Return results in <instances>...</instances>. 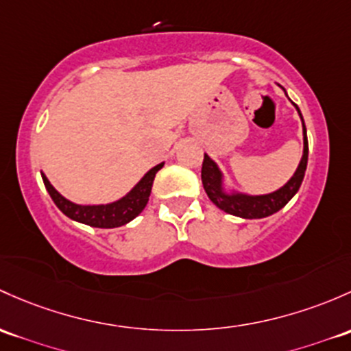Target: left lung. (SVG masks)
Segmentation results:
<instances>
[{
  "instance_id": "1",
  "label": "left lung",
  "mask_w": 351,
  "mask_h": 351,
  "mask_svg": "<svg viewBox=\"0 0 351 351\" xmlns=\"http://www.w3.org/2000/svg\"><path fill=\"white\" fill-rule=\"evenodd\" d=\"M294 108L301 116L300 108L296 104H294ZM302 143H304V149H302V158L296 173L291 176L286 185L267 195H245L237 193V191L227 193L223 190L222 171L215 165V161L208 154H205L204 165H202V183H204L206 195L220 210L230 213V215L242 217V219H264V217L279 212L298 193L302 178H304L306 166H308V136H306L304 121H302Z\"/></svg>"
}]
</instances>
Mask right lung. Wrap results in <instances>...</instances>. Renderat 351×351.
<instances>
[{
    "mask_svg": "<svg viewBox=\"0 0 351 351\" xmlns=\"http://www.w3.org/2000/svg\"><path fill=\"white\" fill-rule=\"evenodd\" d=\"M165 163L156 165L154 168H151L149 171L139 180V183L132 188L126 197L119 198L117 202L108 205H77L73 202L67 200L65 197H62L49 182L45 175L42 173L43 183H45L47 191L50 193L53 204L60 208L62 213L69 217V219L75 220V222L90 225V227L97 228H114L121 227V225H126L131 222L132 219L139 215V213L145 210V206L149 200L151 195V186H153L154 176L156 173L163 168Z\"/></svg>",
    "mask_w": 351,
    "mask_h": 351,
    "instance_id": "add662e5",
    "label": "right lung"
}]
</instances>
